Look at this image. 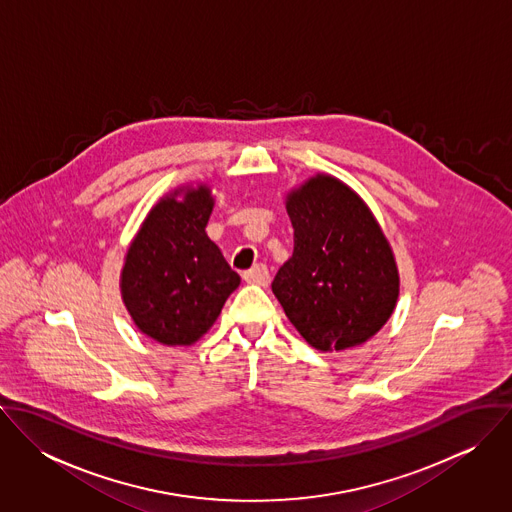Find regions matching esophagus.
Segmentation results:
<instances>
[{
	"mask_svg": "<svg viewBox=\"0 0 512 512\" xmlns=\"http://www.w3.org/2000/svg\"><path fill=\"white\" fill-rule=\"evenodd\" d=\"M244 282L254 286H268L270 284V272L264 264H256L252 270L244 272Z\"/></svg>",
	"mask_w": 512,
	"mask_h": 512,
	"instance_id": "esophagus-1",
	"label": "esophagus"
}]
</instances>
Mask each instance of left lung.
<instances>
[{
    "label": "left lung",
    "mask_w": 512,
    "mask_h": 512,
    "mask_svg": "<svg viewBox=\"0 0 512 512\" xmlns=\"http://www.w3.org/2000/svg\"><path fill=\"white\" fill-rule=\"evenodd\" d=\"M292 258L272 292L317 351H343L376 335L400 292L392 248L365 201L343 181L315 175L286 199Z\"/></svg>",
    "instance_id": "8db88e82"
}]
</instances>
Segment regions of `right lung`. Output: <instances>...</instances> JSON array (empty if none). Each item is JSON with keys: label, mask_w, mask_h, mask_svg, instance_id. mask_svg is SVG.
I'll list each match as a JSON object with an SVG mask.
<instances>
[{"label": "right lung", "mask_w": 512, "mask_h": 512, "mask_svg": "<svg viewBox=\"0 0 512 512\" xmlns=\"http://www.w3.org/2000/svg\"><path fill=\"white\" fill-rule=\"evenodd\" d=\"M213 207L207 185L177 189L149 211L128 248L122 297L138 329L157 343L187 347L199 341L240 286V276L205 232Z\"/></svg>", "instance_id": "right-lung-1"}]
</instances>
